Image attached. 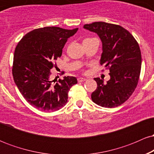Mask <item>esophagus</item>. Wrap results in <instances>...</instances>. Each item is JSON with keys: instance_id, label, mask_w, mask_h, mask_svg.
<instances>
[{"instance_id": "34e87169", "label": "esophagus", "mask_w": 154, "mask_h": 154, "mask_svg": "<svg viewBox=\"0 0 154 154\" xmlns=\"http://www.w3.org/2000/svg\"><path fill=\"white\" fill-rule=\"evenodd\" d=\"M86 80L85 78H82V77H79L78 79H77V81H78L79 82H85V81Z\"/></svg>"}]
</instances>
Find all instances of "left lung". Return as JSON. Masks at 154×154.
Instances as JSON below:
<instances>
[{
    "mask_svg": "<svg viewBox=\"0 0 154 154\" xmlns=\"http://www.w3.org/2000/svg\"><path fill=\"white\" fill-rule=\"evenodd\" d=\"M83 28L100 38V63L110 72L111 78L106 84L99 77L94 78L97 88L91 94L92 100L102 107L119 106L131 96L138 82L142 62L138 43L127 29L116 24L96 22Z\"/></svg>",
    "mask_w": 154,
    "mask_h": 154,
    "instance_id": "obj_1",
    "label": "left lung"
}]
</instances>
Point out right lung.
<instances>
[{"instance_id":"obj_1","label":"right lung","mask_w":154,"mask_h":154,"mask_svg":"<svg viewBox=\"0 0 154 154\" xmlns=\"http://www.w3.org/2000/svg\"><path fill=\"white\" fill-rule=\"evenodd\" d=\"M77 30L58 26L36 29L24 35L16 47L14 80L26 101L38 110H59L66 105L70 88L77 83L75 77L51 78L53 62L61 57L68 38Z\"/></svg>"}]
</instances>
